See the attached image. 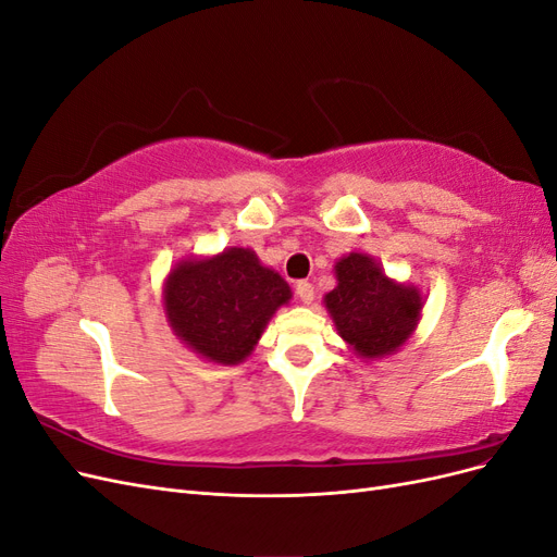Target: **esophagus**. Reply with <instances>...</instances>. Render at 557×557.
Returning a JSON list of instances; mask_svg holds the SVG:
<instances>
[{
  "mask_svg": "<svg viewBox=\"0 0 557 557\" xmlns=\"http://www.w3.org/2000/svg\"><path fill=\"white\" fill-rule=\"evenodd\" d=\"M295 295L301 299V301H305V305H311V301H313V285L309 283V281H297L295 283Z\"/></svg>",
  "mask_w": 557,
  "mask_h": 557,
  "instance_id": "esophagus-1",
  "label": "esophagus"
}]
</instances>
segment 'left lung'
I'll list each match as a JSON object with an SVG mask.
<instances>
[{
  "label": "left lung",
  "mask_w": 557,
  "mask_h": 557,
  "mask_svg": "<svg viewBox=\"0 0 557 557\" xmlns=\"http://www.w3.org/2000/svg\"><path fill=\"white\" fill-rule=\"evenodd\" d=\"M336 281L325 305L336 330L358 356H391L409 339L423 307L416 288L387 278L362 252H350L336 262Z\"/></svg>",
  "instance_id": "1"
}]
</instances>
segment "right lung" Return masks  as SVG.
I'll return each mask as SVG.
<instances>
[{
  "label": "right lung",
  "mask_w": 557,
  "mask_h": 557,
  "mask_svg": "<svg viewBox=\"0 0 557 557\" xmlns=\"http://www.w3.org/2000/svg\"><path fill=\"white\" fill-rule=\"evenodd\" d=\"M288 299V283L248 248L181 262L164 285L174 332L199 356L221 364L246 360L269 315Z\"/></svg>",
  "instance_id": "obj_1"
}]
</instances>
